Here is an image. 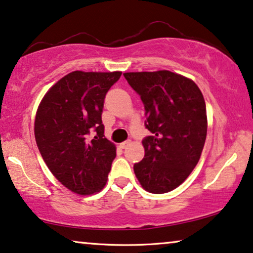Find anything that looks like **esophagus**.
<instances>
[{
    "label": "esophagus",
    "instance_id": "1",
    "mask_svg": "<svg viewBox=\"0 0 253 253\" xmlns=\"http://www.w3.org/2000/svg\"><path fill=\"white\" fill-rule=\"evenodd\" d=\"M130 143H131L130 140H126V141H123V143H121V144H120V147H121V148H126V147L129 146Z\"/></svg>",
    "mask_w": 253,
    "mask_h": 253
}]
</instances>
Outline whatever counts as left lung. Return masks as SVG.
Returning <instances> with one entry per match:
<instances>
[{
    "label": "left lung",
    "instance_id": "8db88e82",
    "mask_svg": "<svg viewBox=\"0 0 253 253\" xmlns=\"http://www.w3.org/2000/svg\"><path fill=\"white\" fill-rule=\"evenodd\" d=\"M146 110L144 159L133 166L144 190L166 193L182 184L202 155L207 134L206 105L192 79L168 70L126 72Z\"/></svg>",
    "mask_w": 253,
    "mask_h": 253
}]
</instances>
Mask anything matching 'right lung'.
Instances as JSON below:
<instances>
[{"instance_id": "1", "label": "right lung", "mask_w": 253, "mask_h": 253, "mask_svg": "<svg viewBox=\"0 0 253 253\" xmlns=\"http://www.w3.org/2000/svg\"><path fill=\"white\" fill-rule=\"evenodd\" d=\"M122 72L72 71L43 95L34 121L41 157L61 184L77 195L105 188L116 146L103 136L106 93ZM95 130L93 140L89 133Z\"/></svg>"}]
</instances>
